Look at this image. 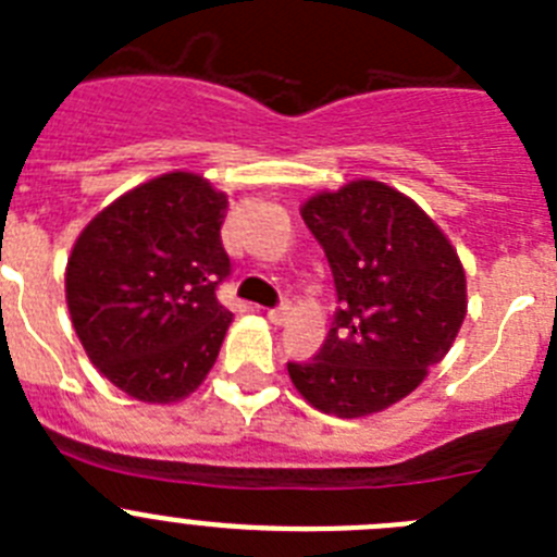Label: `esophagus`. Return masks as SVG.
I'll return each instance as SVG.
<instances>
[{"mask_svg":"<svg viewBox=\"0 0 557 557\" xmlns=\"http://www.w3.org/2000/svg\"><path fill=\"white\" fill-rule=\"evenodd\" d=\"M289 318H293V307H289V304H282L278 309H268V321L273 323V326H284Z\"/></svg>","mask_w":557,"mask_h":557,"instance_id":"1","label":"esophagus"}]
</instances>
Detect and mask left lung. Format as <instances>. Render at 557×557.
I'll use <instances>...</instances> for the list:
<instances>
[{"mask_svg":"<svg viewBox=\"0 0 557 557\" xmlns=\"http://www.w3.org/2000/svg\"><path fill=\"white\" fill-rule=\"evenodd\" d=\"M301 218L323 245L339 309L318 357L287 362L295 391L337 418L382 412L449 354L466 318V270L405 191L359 178L318 191Z\"/></svg>","mask_w":557,"mask_h":557,"instance_id":"8db88e82","label":"left lung"}]
</instances>
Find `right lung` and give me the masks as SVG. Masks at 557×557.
<instances>
[{
    "label": "right lung",
    "instance_id": "right-lung-1",
    "mask_svg": "<svg viewBox=\"0 0 557 557\" xmlns=\"http://www.w3.org/2000/svg\"><path fill=\"white\" fill-rule=\"evenodd\" d=\"M228 195L166 172L97 214L66 262L72 326L97 371L136 401L172 405L203 385L234 314L218 301L231 262Z\"/></svg>",
    "mask_w": 557,
    "mask_h": 557
}]
</instances>
